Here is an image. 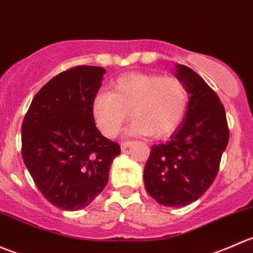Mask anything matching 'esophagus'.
<instances>
[{
  "label": "esophagus",
  "instance_id": "34e87169",
  "mask_svg": "<svg viewBox=\"0 0 253 253\" xmlns=\"http://www.w3.org/2000/svg\"><path fill=\"white\" fill-rule=\"evenodd\" d=\"M131 144H132L131 141H125V142L121 143V148H122V149H126V148L129 147Z\"/></svg>",
  "mask_w": 253,
  "mask_h": 253
}]
</instances>
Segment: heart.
I'll use <instances>...</instances> for the list:
<instances>
[{
	"mask_svg": "<svg viewBox=\"0 0 253 253\" xmlns=\"http://www.w3.org/2000/svg\"><path fill=\"white\" fill-rule=\"evenodd\" d=\"M186 84L175 76L134 72L121 76L111 84V91H100L91 101L96 127L112 138L128 119L131 134H152L164 138L177 129L188 108Z\"/></svg>",
	"mask_w": 253,
	"mask_h": 253,
	"instance_id": "heart-1",
	"label": "heart"
}]
</instances>
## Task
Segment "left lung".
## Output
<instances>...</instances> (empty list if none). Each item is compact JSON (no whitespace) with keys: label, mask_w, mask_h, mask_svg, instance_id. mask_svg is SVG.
I'll use <instances>...</instances> for the list:
<instances>
[{"label":"left lung","mask_w":253,"mask_h":253,"mask_svg":"<svg viewBox=\"0 0 253 253\" xmlns=\"http://www.w3.org/2000/svg\"><path fill=\"white\" fill-rule=\"evenodd\" d=\"M190 100L183 121L164 144L153 145L144 167L147 192L159 205L185 207L211 187L229 142L225 109L200 75L176 65Z\"/></svg>","instance_id":"8db88e82"}]
</instances>
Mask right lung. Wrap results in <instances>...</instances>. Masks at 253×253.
<instances>
[{
	"label": "right lung",
	"mask_w": 253,
	"mask_h": 253,
	"mask_svg": "<svg viewBox=\"0 0 253 253\" xmlns=\"http://www.w3.org/2000/svg\"><path fill=\"white\" fill-rule=\"evenodd\" d=\"M106 71L76 66L47 82L22 124V157L38 190L63 211L90 205L105 188L111 163L121 153L100 133L91 101Z\"/></svg>",
	"instance_id": "obj_1"
}]
</instances>
